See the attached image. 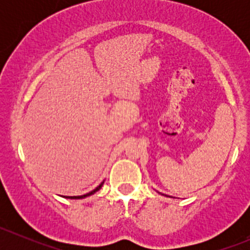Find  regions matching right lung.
<instances>
[{"label": "right lung", "instance_id": "obj_1", "mask_svg": "<svg viewBox=\"0 0 250 250\" xmlns=\"http://www.w3.org/2000/svg\"><path fill=\"white\" fill-rule=\"evenodd\" d=\"M103 185H104V181H103V183L100 184L99 186H97V188H95L94 190L90 191V192H88V193H85V195H82V196H62V197L70 198V200H81V198H84V197H88V196H90V195H94V193L97 192V191H99L100 188H102Z\"/></svg>", "mask_w": 250, "mask_h": 250}]
</instances>
